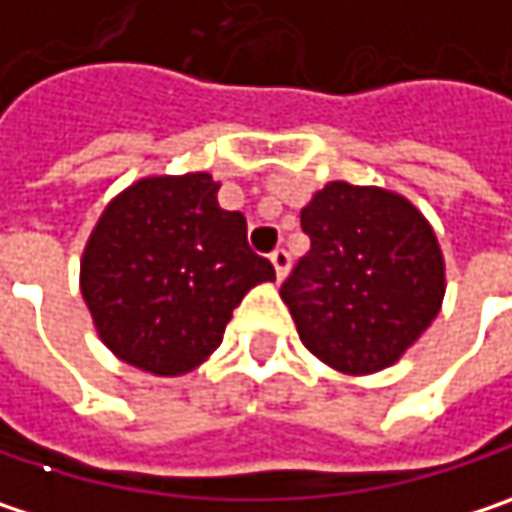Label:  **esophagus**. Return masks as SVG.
I'll return each mask as SVG.
<instances>
[{
  "label": "esophagus",
  "mask_w": 512,
  "mask_h": 512,
  "mask_svg": "<svg viewBox=\"0 0 512 512\" xmlns=\"http://www.w3.org/2000/svg\"><path fill=\"white\" fill-rule=\"evenodd\" d=\"M269 260H272V266H275L278 281H284L287 272H290V252H287V249H275V252L269 255Z\"/></svg>",
  "instance_id": "obj_1"
}]
</instances>
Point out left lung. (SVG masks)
I'll return each instance as SVG.
<instances>
[{
	"label": "left lung",
	"instance_id": "obj_1",
	"mask_svg": "<svg viewBox=\"0 0 512 512\" xmlns=\"http://www.w3.org/2000/svg\"><path fill=\"white\" fill-rule=\"evenodd\" d=\"M310 252L281 284L299 337L322 363L393 366L437 319L445 263L428 219L381 187L325 184L302 208Z\"/></svg>",
	"mask_w": 512,
	"mask_h": 512
}]
</instances>
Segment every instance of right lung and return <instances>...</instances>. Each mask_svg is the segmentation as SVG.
<instances>
[{"label": "right lung", "instance_id": "right-lung-1", "mask_svg": "<svg viewBox=\"0 0 512 512\" xmlns=\"http://www.w3.org/2000/svg\"><path fill=\"white\" fill-rule=\"evenodd\" d=\"M208 172L134 181L99 216L81 255V296L119 360L184 375L222 343L243 296L275 281L246 243V216L222 210Z\"/></svg>", "mask_w": 512, "mask_h": 512}]
</instances>
